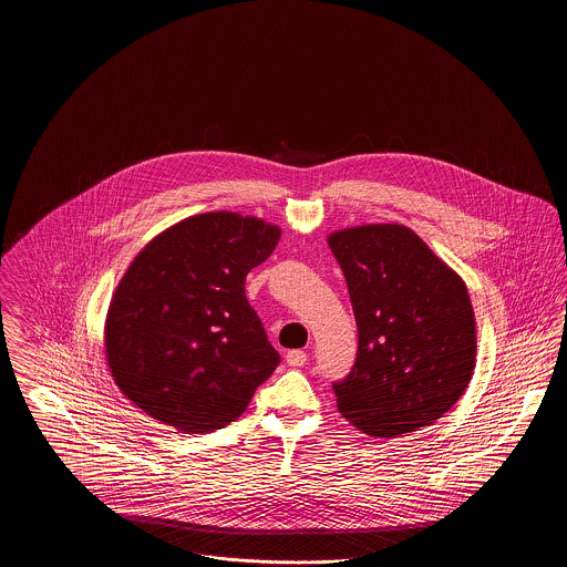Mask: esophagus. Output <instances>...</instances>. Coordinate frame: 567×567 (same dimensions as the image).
I'll return each instance as SVG.
<instances>
[{"label":"esophagus","mask_w":567,"mask_h":567,"mask_svg":"<svg viewBox=\"0 0 567 567\" xmlns=\"http://www.w3.org/2000/svg\"><path fill=\"white\" fill-rule=\"evenodd\" d=\"M306 361H308V354L303 351L287 352V363H289L291 368H301V365H306Z\"/></svg>","instance_id":"obj_1"}]
</instances>
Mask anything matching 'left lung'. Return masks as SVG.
<instances>
[{"mask_svg": "<svg viewBox=\"0 0 567 567\" xmlns=\"http://www.w3.org/2000/svg\"><path fill=\"white\" fill-rule=\"evenodd\" d=\"M327 244L359 329L352 372L333 384L340 414L382 440L432 425L457 404L476 368L463 278L398 223L338 229Z\"/></svg>", "mask_w": 567, "mask_h": 567, "instance_id": "1", "label": "left lung"}]
</instances>
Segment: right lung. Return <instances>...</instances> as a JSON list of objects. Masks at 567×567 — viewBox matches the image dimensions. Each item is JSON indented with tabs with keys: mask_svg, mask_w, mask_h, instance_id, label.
Instances as JSON below:
<instances>
[{
	"mask_svg": "<svg viewBox=\"0 0 567 567\" xmlns=\"http://www.w3.org/2000/svg\"><path fill=\"white\" fill-rule=\"evenodd\" d=\"M280 234L257 216L204 213L135 255L104 324L110 374L132 404L181 433L243 414L280 363L244 291Z\"/></svg>",
	"mask_w": 567,
	"mask_h": 567,
	"instance_id": "obj_1",
	"label": "right lung"
}]
</instances>
